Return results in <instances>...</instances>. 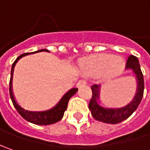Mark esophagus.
I'll return each mask as SVG.
<instances>
[{
  "instance_id": "1",
  "label": "esophagus",
  "mask_w": 150,
  "mask_h": 150,
  "mask_svg": "<svg viewBox=\"0 0 150 150\" xmlns=\"http://www.w3.org/2000/svg\"><path fill=\"white\" fill-rule=\"evenodd\" d=\"M86 84H87V82H86V81H84V80H80L78 83H77V87H78V88H80L85 86Z\"/></svg>"
}]
</instances>
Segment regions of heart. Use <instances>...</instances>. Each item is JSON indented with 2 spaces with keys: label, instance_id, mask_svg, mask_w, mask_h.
I'll return each mask as SVG.
<instances>
[{
  "label": "heart",
  "instance_id": "b5f03b06",
  "mask_svg": "<svg viewBox=\"0 0 150 150\" xmlns=\"http://www.w3.org/2000/svg\"><path fill=\"white\" fill-rule=\"evenodd\" d=\"M125 62L120 57L103 53L85 58L81 62V67L86 73H101L106 71L111 75H118L124 69Z\"/></svg>",
  "mask_w": 150,
  "mask_h": 150
}]
</instances>
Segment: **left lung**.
<instances>
[{
	"instance_id": "1",
	"label": "left lung",
	"mask_w": 150,
	"mask_h": 150,
	"mask_svg": "<svg viewBox=\"0 0 150 150\" xmlns=\"http://www.w3.org/2000/svg\"><path fill=\"white\" fill-rule=\"evenodd\" d=\"M126 69L130 70L134 73L137 83L135 95L133 100L127 105L122 108H105L100 105V84H93L91 88L93 92V96L89 102V110L91 111L92 116L96 120L103 122L106 124H118L129 117L130 115L137 109L139 107L142 98L144 95V77L140 69V65L139 59L135 56L131 55L129 57Z\"/></svg>"
}]
</instances>
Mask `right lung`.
I'll list each match as a JSON object with an SVG mask.
<instances>
[{"label": "right lung", "mask_w": 150, "mask_h": 150, "mask_svg": "<svg viewBox=\"0 0 150 150\" xmlns=\"http://www.w3.org/2000/svg\"><path fill=\"white\" fill-rule=\"evenodd\" d=\"M48 52V50L42 49L34 52H27L24 53L19 56L11 67V79H10V87H9V91H10V96H11V99L13 103V105L16 108V109L17 110V112L20 113V115L26 119V121L32 123V124H38V125H48V124H52L60 121L61 119L63 117L64 112L66 111L67 108V103L69 99L74 95L78 88H72L69 91H67L64 95L62 96V98H61L60 101L57 103V104H56L53 108H52L51 109L48 110H45V111H30V110H26L25 108H23L22 107L20 106L18 104V103L16 102L14 94H13V90H12V79H13V72H14V68L16 62L20 60L21 57H25L26 55L32 54V53H36V52Z\"/></svg>", "instance_id": "1"}]
</instances>
